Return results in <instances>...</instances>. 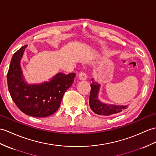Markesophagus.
<instances>
[{"mask_svg":"<svg viewBox=\"0 0 156 156\" xmlns=\"http://www.w3.org/2000/svg\"><path fill=\"white\" fill-rule=\"evenodd\" d=\"M78 78L80 80H85L87 78V75L84 72L82 71L79 73Z\"/></svg>","mask_w":156,"mask_h":156,"instance_id":"obj_1","label":"esophagus"}]
</instances>
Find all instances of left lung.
<instances>
[{
  "label": "left lung",
  "mask_w": 156,
  "mask_h": 156,
  "mask_svg": "<svg viewBox=\"0 0 156 156\" xmlns=\"http://www.w3.org/2000/svg\"><path fill=\"white\" fill-rule=\"evenodd\" d=\"M91 92L90 94L89 104L91 110L98 115H110L119 113L129 106L128 105L124 106H118L115 104H110L103 102L99 99V94L100 90L101 84L92 78Z\"/></svg>",
  "instance_id": "left-lung-1"
}]
</instances>
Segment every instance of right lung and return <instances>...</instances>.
<instances>
[{
	"label": "right lung",
	"instance_id": "add662e5",
	"mask_svg": "<svg viewBox=\"0 0 156 156\" xmlns=\"http://www.w3.org/2000/svg\"><path fill=\"white\" fill-rule=\"evenodd\" d=\"M27 47H22L12 57L7 74L9 91L14 102L23 113L33 117H47L59 108L64 93L72 86L76 74L58 72L48 81L28 84L20 66Z\"/></svg>",
	"mask_w": 156,
	"mask_h": 156
}]
</instances>
